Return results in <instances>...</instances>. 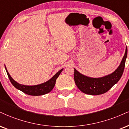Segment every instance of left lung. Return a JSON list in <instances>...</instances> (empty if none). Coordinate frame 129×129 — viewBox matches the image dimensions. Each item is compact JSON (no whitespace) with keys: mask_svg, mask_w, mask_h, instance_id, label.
<instances>
[{"mask_svg":"<svg viewBox=\"0 0 129 129\" xmlns=\"http://www.w3.org/2000/svg\"><path fill=\"white\" fill-rule=\"evenodd\" d=\"M127 56V48L126 47L124 56L118 69L112 74L103 77L92 78L85 76L74 69V79L77 88L82 92L89 95H100L106 92L121 77L124 70Z\"/></svg>","mask_w":129,"mask_h":129,"instance_id":"obj_1","label":"left lung"}]
</instances>
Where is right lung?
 <instances>
[{
	"label": "right lung",
	"instance_id": "add662e5",
	"mask_svg": "<svg viewBox=\"0 0 129 129\" xmlns=\"http://www.w3.org/2000/svg\"><path fill=\"white\" fill-rule=\"evenodd\" d=\"M5 67L9 79H10V81L12 84L13 85V86L16 88L17 89H19L22 92L25 93V94L30 95H42L50 92L55 86L56 79L58 78L60 73L63 70V69L60 70L55 75H54L52 77V78H51L50 79L48 80L47 82H45V83H41V84L40 85H34V86H26V85L19 84L17 82H15L11 77L9 73L8 72L5 66Z\"/></svg>",
	"mask_w": 129,
	"mask_h": 129
}]
</instances>
